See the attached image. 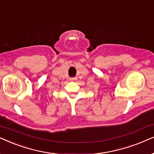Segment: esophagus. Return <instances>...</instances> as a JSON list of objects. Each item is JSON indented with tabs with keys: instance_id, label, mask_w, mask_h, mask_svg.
Wrapping results in <instances>:
<instances>
[{
	"instance_id": "esophagus-1",
	"label": "esophagus",
	"mask_w": 154,
	"mask_h": 154,
	"mask_svg": "<svg viewBox=\"0 0 154 154\" xmlns=\"http://www.w3.org/2000/svg\"><path fill=\"white\" fill-rule=\"evenodd\" d=\"M69 79H70L71 82H75L76 80H77V77H71Z\"/></svg>"
}]
</instances>
